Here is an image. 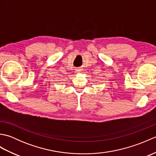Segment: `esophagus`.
Here are the masks:
<instances>
[{
    "label": "esophagus",
    "mask_w": 156,
    "mask_h": 156,
    "mask_svg": "<svg viewBox=\"0 0 156 156\" xmlns=\"http://www.w3.org/2000/svg\"><path fill=\"white\" fill-rule=\"evenodd\" d=\"M80 72V69H76V72Z\"/></svg>",
    "instance_id": "obj_1"
}]
</instances>
